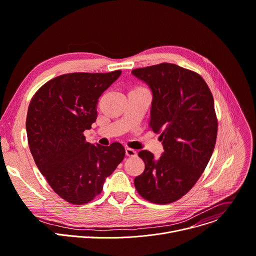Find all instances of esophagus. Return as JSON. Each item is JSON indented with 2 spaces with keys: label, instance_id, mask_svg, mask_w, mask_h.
I'll list each match as a JSON object with an SVG mask.
<instances>
[{
  "label": "esophagus",
  "instance_id": "34e87169",
  "mask_svg": "<svg viewBox=\"0 0 256 256\" xmlns=\"http://www.w3.org/2000/svg\"><path fill=\"white\" fill-rule=\"evenodd\" d=\"M126 154L128 157H136V151L134 150V149H130V148H126Z\"/></svg>",
  "mask_w": 256,
  "mask_h": 256
}]
</instances>
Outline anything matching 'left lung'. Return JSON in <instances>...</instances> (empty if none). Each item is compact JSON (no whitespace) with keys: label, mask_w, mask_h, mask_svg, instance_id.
Listing matches in <instances>:
<instances>
[{"label":"left lung","mask_w":256,"mask_h":256,"mask_svg":"<svg viewBox=\"0 0 256 256\" xmlns=\"http://www.w3.org/2000/svg\"><path fill=\"white\" fill-rule=\"evenodd\" d=\"M132 74L151 88L149 126L160 132L164 152H138L145 170L134 180L144 199L174 202L187 194L210 159L218 134V118L210 90L198 74L172 63L134 69Z\"/></svg>","instance_id":"left-lung-1"}]
</instances>
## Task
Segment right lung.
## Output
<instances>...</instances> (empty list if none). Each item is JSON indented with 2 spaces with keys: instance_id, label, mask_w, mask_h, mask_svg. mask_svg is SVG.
Masks as SVG:
<instances>
[{
  "instance_id": "add662e5",
  "label": "right lung",
  "mask_w": 256,
  "mask_h": 256,
  "mask_svg": "<svg viewBox=\"0 0 256 256\" xmlns=\"http://www.w3.org/2000/svg\"><path fill=\"white\" fill-rule=\"evenodd\" d=\"M120 74L59 76L42 86L30 103L26 132L32 155L53 191L72 204L98 196L124 158L120 143L95 146L84 136L97 120L98 99Z\"/></svg>"
}]
</instances>
